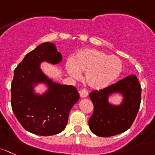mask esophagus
<instances>
[{
  "label": "esophagus",
  "mask_w": 155,
  "mask_h": 155,
  "mask_svg": "<svg viewBox=\"0 0 155 155\" xmlns=\"http://www.w3.org/2000/svg\"><path fill=\"white\" fill-rule=\"evenodd\" d=\"M79 93H80V96H81V98H86V97L88 95V91L85 89H83L80 91Z\"/></svg>",
  "instance_id": "1"
}]
</instances>
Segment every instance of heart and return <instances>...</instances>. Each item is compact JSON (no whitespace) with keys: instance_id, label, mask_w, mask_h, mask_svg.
Masks as SVG:
<instances>
[{"instance_id":"1","label":"heart","mask_w":155,"mask_h":155,"mask_svg":"<svg viewBox=\"0 0 155 155\" xmlns=\"http://www.w3.org/2000/svg\"><path fill=\"white\" fill-rule=\"evenodd\" d=\"M122 68L119 57L93 48L83 49L66 64L71 77L79 78L81 72H85L86 82L95 89H104L112 84L121 74Z\"/></svg>"}]
</instances>
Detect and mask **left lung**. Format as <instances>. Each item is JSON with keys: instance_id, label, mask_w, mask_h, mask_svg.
Segmentation results:
<instances>
[{"instance_id": "1", "label": "left lung", "mask_w": 155, "mask_h": 155, "mask_svg": "<svg viewBox=\"0 0 155 155\" xmlns=\"http://www.w3.org/2000/svg\"><path fill=\"white\" fill-rule=\"evenodd\" d=\"M113 93H120L124 96L119 105L108 101ZM89 98L94 105L93 113L89 119L91 131L101 137L114 136L126 131L133 124L140 109L141 87L133 74L101 90L92 91Z\"/></svg>"}]
</instances>
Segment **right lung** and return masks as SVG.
Masks as SVG:
<instances>
[{"label":"right lung","instance_id":"obj_1","mask_svg":"<svg viewBox=\"0 0 155 155\" xmlns=\"http://www.w3.org/2000/svg\"><path fill=\"white\" fill-rule=\"evenodd\" d=\"M62 58L54 43L44 42L26 54L14 71L12 109L22 127L30 133L51 136L63 131L70 110L79 100L74 86L53 82L41 70L42 62L57 64ZM39 82L49 87L42 95L34 92V87Z\"/></svg>","mask_w":155,"mask_h":155}]
</instances>
